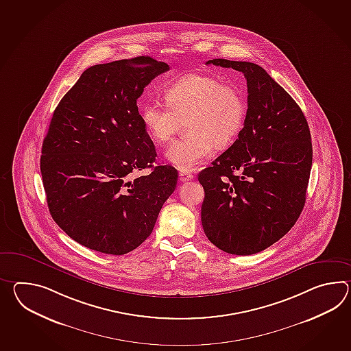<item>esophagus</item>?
I'll list each match as a JSON object with an SVG mask.
<instances>
[{
	"instance_id": "1",
	"label": "esophagus",
	"mask_w": 351,
	"mask_h": 351,
	"mask_svg": "<svg viewBox=\"0 0 351 351\" xmlns=\"http://www.w3.org/2000/svg\"><path fill=\"white\" fill-rule=\"evenodd\" d=\"M179 179L181 182H186V181H190V180L194 179V176H193L191 173L181 171L179 173Z\"/></svg>"
}]
</instances>
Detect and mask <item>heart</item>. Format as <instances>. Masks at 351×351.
<instances>
[{"instance_id": "heart-1", "label": "heart", "mask_w": 351, "mask_h": 351, "mask_svg": "<svg viewBox=\"0 0 351 351\" xmlns=\"http://www.w3.org/2000/svg\"><path fill=\"white\" fill-rule=\"evenodd\" d=\"M166 104L147 101L141 119L152 140L164 145L173 138L185 121L186 136L175 141L167 160L181 171H193L210 156L213 147L224 149L242 131L247 106L241 90L221 80L190 74L165 92Z\"/></svg>"}]
</instances>
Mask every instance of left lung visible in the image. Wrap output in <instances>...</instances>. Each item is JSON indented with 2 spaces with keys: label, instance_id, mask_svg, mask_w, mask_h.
<instances>
[{
  "label": "left lung",
  "instance_id": "left-lung-1",
  "mask_svg": "<svg viewBox=\"0 0 351 351\" xmlns=\"http://www.w3.org/2000/svg\"><path fill=\"white\" fill-rule=\"evenodd\" d=\"M242 71L248 109L238 138L199 173L208 239L229 254L250 256L289 233L304 209L312 166L310 128L301 108L254 62L213 59Z\"/></svg>",
  "mask_w": 351,
  "mask_h": 351
}]
</instances>
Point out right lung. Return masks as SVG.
I'll return each instance as SVG.
<instances>
[{
  "label": "right lung",
  "mask_w": 351,
  "mask_h": 351,
  "mask_svg": "<svg viewBox=\"0 0 351 351\" xmlns=\"http://www.w3.org/2000/svg\"><path fill=\"white\" fill-rule=\"evenodd\" d=\"M166 62L137 56L88 68L55 108L40 170L55 223L79 244L106 254L136 250L152 233L178 170L152 166L156 149L137 99ZM152 167L131 182L132 171Z\"/></svg>",
  "instance_id": "add662e5"
}]
</instances>
